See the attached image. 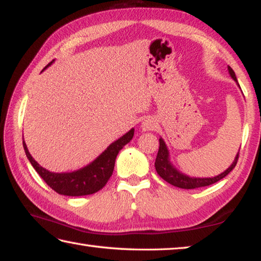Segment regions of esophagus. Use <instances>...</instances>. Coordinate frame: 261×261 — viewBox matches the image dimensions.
<instances>
[{
    "instance_id": "1",
    "label": "esophagus",
    "mask_w": 261,
    "mask_h": 261,
    "mask_svg": "<svg viewBox=\"0 0 261 261\" xmlns=\"http://www.w3.org/2000/svg\"><path fill=\"white\" fill-rule=\"evenodd\" d=\"M142 130H153L155 127H156V122L152 119V118H145V119L143 120V122H142Z\"/></svg>"
}]
</instances>
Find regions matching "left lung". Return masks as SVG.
<instances>
[{"label":"left lung","instance_id":"obj_1","mask_svg":"<svg viewBox=\"0 0 261 261\" xmlns=\"http://www.w3.org/2000/svg\"><path fill=\"white\" fill-rule=\"evenodd\" d=\"M228 72L230 77L238 83L237 76H235V72L228 66ZM239 85V83H238ZM240 86V85H239ZM239 154H240V150L238 152L237 156L233 161V164L230 165L227 169H226L224 173H222L218 176L215 177H208V178H198V177H190L186 176L184 174H181L180 171L177 170L175 167L170 164L169 161V152L168 149H167L166 143L162 139H159V151L158 154H156L155 158V170L158 175L164 178L167 183H169L171 185L176 186V188H180V189H185V190H192V189H198V188H203V186H208L216 183V181L220 180L224 178L225 176H227L230 171L234 169V167L237 166L238 160H239Z\"/></svg>","mask_w":261,"mask_h":261}]
</instances>
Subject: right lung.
I'll return each instance as SVG.
<instances>
[{
    "label": "right lung",
    "mask_w": 261,
    "mask_h": 261,
    "mask_svg": "<svg viewBox=\"0 0 261 261\" xmlns=\"http://www.w3.org/2000/svg\"><path fill=\"white\" fill-rule=\"evenodd\" d=\"M51 63H48L47 66H50ZM47 66L45 68H47ZM133 136H134V128H132L128 133H126L119 140L111 143L107 147V150L102 152L92 164L87 165L80 170L72 171V173L61 174L51 173V171H48L39 166L34 160L31 153H29L24 141L22 142V144L27 158L31 161L34 169L37 171V174L42 177L43 180L52 190L62 195L81 196L95 193V192L100 191L107 184V181L109 180L112 175V171H114L117 154L119 153V151L122 147L128 143V142H130Z\"/></svg>",
    "instance_id": "right-lung-1"
}]
</instances>
